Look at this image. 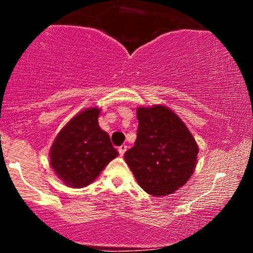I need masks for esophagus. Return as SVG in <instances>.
<instances>
[{
    "instance_id": "1",
    "label": "esophagus",
    "mask_w": 253,
    "mask_h": 253,
    "mask_svg": "<svg viewBox=\"0 0 253 253\" xmlns=\"http://www.w3.org/2000/svg\"><path fill=\"white\" fill-rule=\"evenodd\" d=\"M126 151H127V145H121V146L119 147V153H120V156H124Z\"/></svg>"
}]
</instances>
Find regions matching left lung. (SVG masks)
<instances>
[{
  "mask_svg": "<svg viewBox=\"0 0 253 253\" xmlns=\"http://www.w3.org/2000/svg\"><path fill=\"white\" fill-rule=\"evenodd\" d=\"M134 146L125 161L147 194L167 196L183 187L196 168L197 146L188 127L169 107H138Z\"/></svg>",
  "mask_w": 253,
  "mask_h": 253,
  "instance_id": "8db88e82",
  "label": "left lung"
}]
</instances>
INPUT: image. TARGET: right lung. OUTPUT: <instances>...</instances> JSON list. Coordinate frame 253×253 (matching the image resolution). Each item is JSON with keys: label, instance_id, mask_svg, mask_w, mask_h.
Here are the masks:
<instances>
[{"label": "right lung", "instance_id": "right-lung-1", "mask_svg": "<svg viewBox=\"0 0 253 253\" xmlns=\"http://www.w3.org/2000/svg\"><path fill=\"white\" fill-rule=\"evenodd\" d=\"M101 109L80 112L58 133L50 150V164L70 188H83L97 178L119 155L108 133L98 126Z\"/></svg>", "mask_w": 253, "mask_h": 253}]
</instances>
